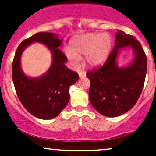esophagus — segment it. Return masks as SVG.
Returning <instances> with one entry per match:
<instances>
[{
	"label": "esophagus",
	"mask_w": 156,
	"mask_h": 156,
	"mask_svg": "<svg viewBox=\"0 0 156 156\" xmlns=\"http://www.w3.org/2000/svg\"><path fill=\"white\" fill-rule=\"evenodd\" d=\"M78 75H79L80 78H84L86 76V72L84 70H81L78 72Z\"/></svg>",
	"instance_id": "34e87169"
}]
</instances>
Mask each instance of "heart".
Returning a JSON list of instances; mask_svg holds the SVG:
<instances>
[{"mask_svg":"<svg viewBox=\"0 0 156 156\" xmlns=\"http://www.w3.org/2000/svg\"><path fill=\"white\" fill-rule=\"evenodd\" d=\"M112 38L109 34L88 33L75 37L71 41V49L65 50L72 64L76 66L80 55L85 54V61L92 66L103 63L110 53Z\"/></svg>","mask_w":156,"mask_h":156,"instance_id":"obj_1","label":"heart"}]
</instances>
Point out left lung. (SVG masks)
Instances as JSON below:
<instances>
[{
    "instance_id": "1",
    "label": "left lung",
    "mask_w": 156,
    "mask_h": 156,
    "mask_svg": "<svg viewBox=\"0 0 156 156\" xmlns=\"http://www.w3.org/2000/svg\"><path fill=\"white\" fill-rule=\"evenodd\" d=\"M126 46L134 50L135 57L127 67L119 68L116 59ZM147 59L136 38L119 30L114 48L102 66L87 72L90 81L89 100L93 107L107 117L122 115L134 106L143 88L146 75Z\"/></svg>"
}]
</instances>
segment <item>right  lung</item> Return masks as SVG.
I'll use <instances>...</instances> for the list:
<instances>
[{"mask_svg": "<svg viewBox=\"0 0 156 156\" xmlns=\"http://www.w3.org/2000/svg\"><path fill=\"white\" fill-rule=\"evenodd\" d=\"M33 42L46 45L53 54L48 72L40 78L29 79L21 71L20 58L24 49ZM62 40L50 32H39L23 41L16 51L12 63V78L16 92L26 109L41 119L59 115L69 101V89L78 80V74L67 68V57L59 48Z\"/></svg>", "mask_w": 156, "mask_h": 156, "instance_id": "1", "label": "right lung"}]
</instances>
